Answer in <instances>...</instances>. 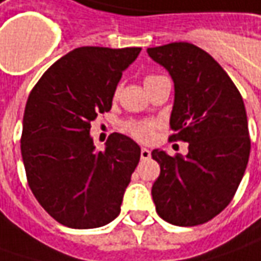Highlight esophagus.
I'll list each match as a JSON object with an SVG mask.
<instances>
[{"label": "esophagus", "mask_w": 261, "mask_h": 261, "mask_svg": "<svg viewBox=\"0 0 261 261\" xmlns=\"http://www.w3.org/2000/svg\"><path fill=\"white\" fill-rule=\"evenodd\" d=\"M149 158H151V151L146 148H142L141 149V160H149Z\"/></svg>", "instance_id": "1"}]
</instances>
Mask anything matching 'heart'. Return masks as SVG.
Segmentation results:
<instances>
[{"instance_id":"1","label":"heart","mask_w":261,"mask_h":261,"mask_svg":"<svg viewBox=\"0 0 261 261\" xmlns=\"http://www.w3.org/2000/svg\"><path fill=\"white\" fill-rule=\"evenodd\" d=\"M156 75H149L146 76L145 81L148 80H152L155 78ZM125 129L127 134L139 139V141H151L152 139V135H154V129H152V125L149 122H135V120H130V122H126Z\"/></svg>"}]
</instances>
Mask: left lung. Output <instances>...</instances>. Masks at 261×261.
Wrapping results in <instances>:
<instances>
[{
    "label": "left lung",
    "mask_w": 261,
    "mask_h": 261,
    "mask_svg": "<svg viewBox=\"0 0 261 261\" xmlns=\"http://www.w3.org/2000/svg\"><path fill=\"white\" fill-rule=\"evenodd\" d=\"M174 81L170 141L189 144L171 156L154 149L160 175L152 185L156 214L178 226L205 224L236 195L250 156L243 97L222 66L203 49L174 42L148 47Z\"/></svg>",
    "instance_id": "8db88e82"
}]
</instances>
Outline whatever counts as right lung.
<instances>
[{
  "label": "right lung",
  "instance_id": "add662e5",
  "mask_svg": "<svg viewBox=\"0 0 261 261\" xmlns=\"http://www.w3.org/2000/svg\"><path fill=\"white\" fill-rule=\"evenodd\" d=\"M139 52L141 47H76L58 59L29 95L21 134L27 181L37 202L62 225L98 228L120 214L141 148L115 132L103 151H95L90 127L112 109L122 72Z\"/></svg>",
  "mask_w": 261,
  "mask_h": 261
}]
</instances>
